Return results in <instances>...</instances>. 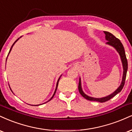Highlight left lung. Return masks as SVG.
I'll use <instances>...</instances> for the list:
<instances>
[{"label":"left lung","mask_w":132,"mask_h":132,"mask_svg":"<svg viewBox=\"0 0 132 132\" xmlns=\"http://www.w3.org/2000/svg\"><path fill=\"white\" fill-rule=\"evenodd\" d=\"M104 32L105 38L108 41L106 43L107 44L110 45V46H112L116 49V51L118 52L120 56V59H121V61L122 63V65H123V77H122V83L120 84L119 87L117 88L116 90L114 91V93H112V94H110V95L108 96L104 97H101V98H95V97H90L89 96L86 95V94L84 93L83 90H82L81 88V79L80 78L79 80V83H78V90L80 93L81 94V95L83 97H85L86 100L89 101H97L100 102V103H104V102H106L111 100V98H112L113 97H114L116 94H117L119 93H120L122 91V88H123V86L125 85V78H126V75H127V72L128 69V62L126 58V55H125V52L124 50V47H123V44H122V43L120 42V40L118 38H116V36H114L112 34H111V32H108V31H104Z\"/></svg>","instance_id":"8db88e82"}]
</instances>
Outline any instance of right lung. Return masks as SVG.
<instances>
[{
  "mask_svg": "<svg viewBox=\"0 0 132 132\" xmlns=\"http://www.w3.org/2000/svg\"><path fill=\"white\" fill-rule=\"evenodd\" d=\"M20 38H21V37H20ZM20 38H18V39H17L16 40V41H15V42H14V43H13V45H12V47H11V48H10V51H9V53H10V51H11V50H12V47H13V45H14V44H15V43H16V42L17 41H18V39H20ZM9 54H8V55H9ZM7 57H8V56H7ZM60 77H61V76H60ZM60 78H59L58 81H57V85H56V88H55V91H54V94H53V96H52V97H51V99H50V100H49V101H51V100H52V97H54V95H55V92H56V90H57V86H58V83H59V80H60ZM48 101H47V102H48ZM46 103H47V102H46ZM36 106H39V105H36Z\"/></svg>",
  "mask_w": 132,
  "mask_h": 132,
  "instance_id": "1",
  "label": "right lung"
}]
</instances>
